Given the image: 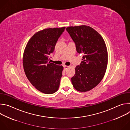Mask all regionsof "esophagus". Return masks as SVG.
<instances>
[{"instance_id": "1", "label": "esophagus", "mask_w": 130, "mask_h": 130, "mask_svg": "<svg viewBox=\"0 0 130 130\" xmlns=\"http://www.w3.org/2000/svg\"><path fill=\"white\" fill-rule=\"evenodd\" d=\"M69 67V66H66V65H64V70L65 71H66L67 70V69Z\"/></svg>"}]
</instances>
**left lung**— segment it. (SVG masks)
<instances>
[{
  "label": "left lung",
  "instance_id": "obj_1",
  "mask_svg": "<svg viewBox=\"0 0 130 130\" xmlns=\"http://www.w3.org/2000/svg\"><path fill=\"white\" fill-rule=\"evenodd\" d=\"M66 30L75 42L78 53L84 54L71 79L72 84L78 91H89L101 82L105 75L108 61L105 43L101 35L89 26H71Z\"/></svg>",
  "mask_w": 130,
  "mask_h": 130
}]
</instances>
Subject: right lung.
Instances as JSON below:
<instances>
[{"label":"right lung","mask_w":130,"mask_h":130,"mask_svg":"<svg viewBox=\"0 0 130 130\" xmlns=\"http://www.w3.org/2000/svg\"><path fill=\"white\" fill-rule=\"evenodd\" d=\"M65 29L48 28L36 32L24 52L23 66L27 78L37 89L46 94L54 93L60 86L63 67L48 61Z\"/></svg>","instance_id":"right-lung-1"}]
</instances>
